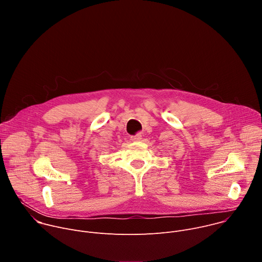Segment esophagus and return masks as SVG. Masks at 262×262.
Wrapping results in <instances>:
<instances>
[{
  "mask_svg": "<svg viewBox=\"0 0 262 262\" xmlns=\"http://www.w3.org/2000/svg\"><path fill=\"white\" fill-rule=\"evenodd\" d=\"M130 140H132V141H134V142L141 141V140H142V135L137 134V135H135V136H132V137H130Z\"/></svg>",
  "mask_w": 262,
  "mask_h": 262,
  "instance_id": "obj_1",
  "label": "esophagus"
}]
</instances>
